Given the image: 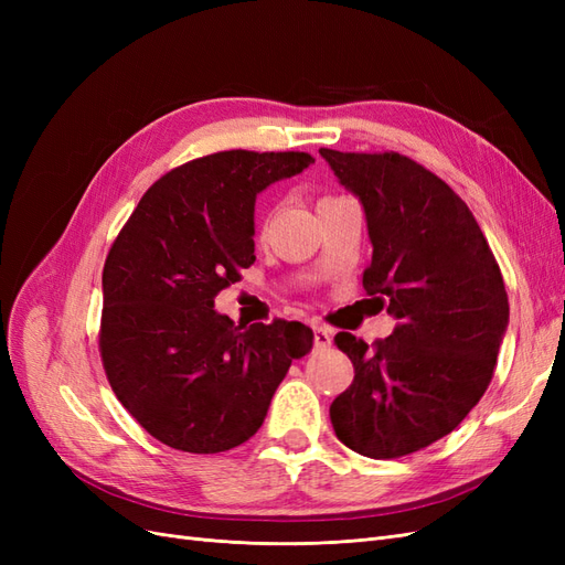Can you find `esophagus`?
Wrapping results in <instances>:
<instances>
[{"mask_svg":"<svg viewBox=\"0 0 565 565\" xmlns=\"http://www.w3.org/2000/svg\"><path fill=\"white\" fill-rule=\"evenodd\" d=\"M313 337H316V347L318 349L332 347V332L328 328H322V324H313Z\"/></svg>","mask_w":565,"mask_h":565,"instance_id":"1","label":"esophagus"}]
</instances>
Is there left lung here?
<instances>
[{
  "label": "left lung",
  "instance_id": "1",
  "mask_svg": "<svg viewBox=\"0 0 565 565\" xmlns=\"http://www.w3.org/2000/svg\"><path fill=\"white\" fill-rule=\"evenodd\" d=\"M320 156L361 202L372 243L363 287L396 318L374 349L334 337L355 377L330 419L358 455L403 457L448 436L481 401L509 324L504 280L465 200L429 169L398 152Z\"/></svg>",
  "mask_w": 565,
  "mask_h": 565
}]
</instances>
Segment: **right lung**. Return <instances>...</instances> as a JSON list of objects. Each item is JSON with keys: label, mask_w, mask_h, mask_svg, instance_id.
<instances>
[{"label": "right lung", "mask_w": 565, "mask_h": 565, "mask_svg": "<svg viewBox=\"0 0 565 565\" xmlns=\"http://www.w3.org/2000/svg\"><path fill=\"white\" fill-rule=\"evenodd\" d=\"M309 152L224 150L148 188L104 266L100 358L117 401L164 446L212 455L249 440L295 358L301 322L243 330L214 297L254 264V204Z\"/></svg>", "instance_id": "obj_1"}]
</instances>
